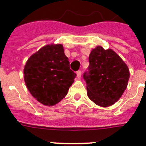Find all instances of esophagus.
<instances>
[{"mask_svg": "<svg viewBox=\"0 0 146 146\" xmlns=\"http://www.w3.org/2000/svg\"><path fill=\"white\" fill-rule=\"evenodd\" d=\"M81 75H82V72H81V70H78L77 72H76V76H77V78L80 79V78L81 77Z\"/></svg>", "mask_w": 146, "mask_h": 146, "instance_id": "esophagus-1", "label": "esophagus"}]
</instances>
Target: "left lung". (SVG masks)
I'll return each mask as SVG.
<instances>
[{
	"label": "left lung",
	"mask_w": 146,
	"mask_h": 146,
	"mask_svg": "<svg viewBox=\"0 0 146 146\" xmlns=\"http://www.w3.org/2000/svg\"><path fill=\"white\" fill-rule=\"evenodd\" d=\"M88 71L83 78L86 82L87 95L101 107L117 102L127 87L129 78L128 66L112 49L98 46L89 57Z\"/></svg>",
	"instance_id": "left-lung-1"
}]
</instances>
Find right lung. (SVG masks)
I'll return each mask as SVG.
<instances>
[{"mask_svg": "<svg viewBox=\"0 0 146 146\" xmlns=\"http://www.w3.org/2000/svg\"><path fill=\"white\" fill-rule=\"evenodd\" d=\"M23 73L31 95L46 106L57 104L66 96L76 76L61 44L42 47L29 58Z\"/></svg>", "mask_w": 146, "mask_h": 146, "instance_id": "obj_1", "label": "right lung"}]
</instances>
